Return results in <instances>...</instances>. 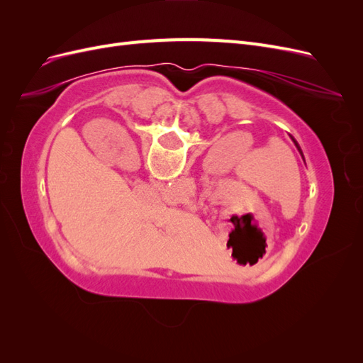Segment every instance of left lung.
Segmentation results:
<instances>
[{"label":"left lung","instance_id":"obj_1","mask_svg":"<svg viewBox=\"0 0 363 363\" xmlns=\"http://www.w3.org/2000/svg\"><path fill=\"white\" fill-rule=\"evenodd\" d=\"M291 138H292V136H291ZM292 140H294V144H295V147H296V148H298V151H300V155L303 156V152H301V148H300V145H298V144H296V140H295L294 138H292Z\"/></svg>","mask_w":363,"mask_h":363}]
</instances>
